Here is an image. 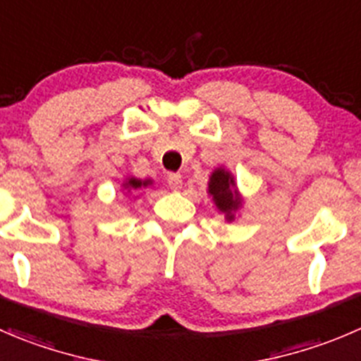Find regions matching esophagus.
I'll return each mask as SVG.
<instances>
[{
	"mask_svg": "<svg viewBox=\"0 0 361 361\" xmlns=\"http://www.w3.org/2000/svg\"><path fill=\"white\" fill-rule=\"evenodd\" d=\"M167 185H169V188H173V190H180L183 181H181V176L178 173H169L167 174Z\"/></svg>",
	"mask_w": 361,
	"mask_h": 361,
	"instance_id": "34e87169",
	"label": "esophagus"
}]
</instances>
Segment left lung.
<instances>
[{"label": "left lung", "instance_id": "1", "mask_svg": "<svg viewBox=\"0 0 361 361\" xmlns=\"http://www.w3.org/2000/svg\"><path fill=\"white\" fill-rule=\"evenodd\" d=\"M234 185L233 178L229 173H226L224 169H216L212 174V180H209V194L213 195V201H215L216 208L220 212H224L227 215V219H233L231 213L238 208V197L231 187Z\"/></svg>", "mask_w": 361, "mask_h": 361}]
</instances>
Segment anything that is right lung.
I'll list each match as a JSON object with an SVG mask.
<instances>
[{"mask_svg":"<svg viewBox=\"0 0 361 361\" xmlns=\"http://www.w3.org/2000/svg\"><path fill=\"white\" fill-rule=\"evenodd\" d=\"M149 181H141V180H135V178H130V180L127 181V183H125V187L127 188H134V190H137V188H141V187H146V185H148Z\"/></svg>","mask_w":361,"mask_h":361,"instance_id":"right-lung-1","label":"right lung"}]
</instances>
